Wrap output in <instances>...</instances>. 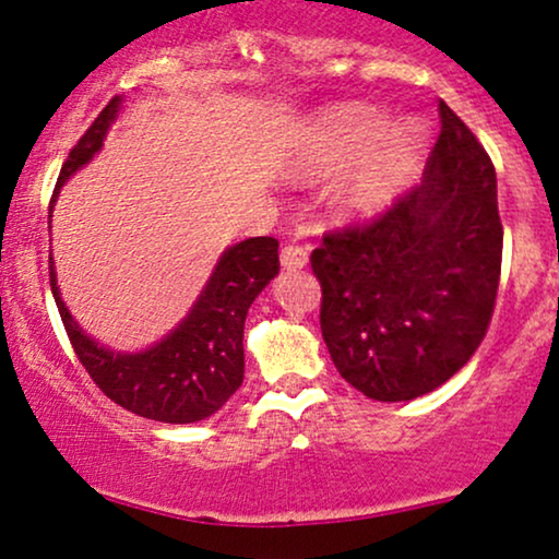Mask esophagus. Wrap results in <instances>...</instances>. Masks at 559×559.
<instances>
[{
  "label": "esophagus",
  "mask_w": 559,
  "mask_h": 559,
  "mask_svg": "<svg viewBox=\"0 0 559 559\" xmlns=\"http://www.w3.org/2000/svg\"><path fill=\"white\" fill-rule=\"evenodd\" d=\"M280 263L287 272H300V269H306V263H309V253L300 246H285L280 253Z\"/></svg>",
  "instance_id": "34e87169"
}]
</instances>
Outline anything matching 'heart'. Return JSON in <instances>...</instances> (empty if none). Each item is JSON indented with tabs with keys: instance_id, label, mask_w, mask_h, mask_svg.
<instances>
[{
	"instance_id": "heart-1",
	"label": "heart",
	"mask_w": 559,
	"mask_h": 559,
	"mask_svg": "<svg viewBox=\"0 0 559 559\" xmlns=\"http://www.w3.org/2000/svg\"><path fill=\"white\" fill-rule=\"evenodd\" d=\"M428 134L415 118H399L367 103L322 110L304 131L293 171L298 177H335L332 203L348 222H369L399 203L423 168Z\"/></svg>"
}]
</instances>
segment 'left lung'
<instances>
[{
    "label": "left lung",
    "mask_w": 559,
    "mask_h": 559,
    "mask_svg": "<svg viewBox=\"0 0 559 559\" xmlns=\"http://www.w3.org/2000/svg\"><path fill=\"white\" fill-rule=\"evenodd\" d=\"M438 116L423 185L374 224L328 235L311 253L332 364L388 404L425 396L465 367L499 290L497 171L443 99Z\"/></svg>",
    "instance_id": "1"
}]
</instances>
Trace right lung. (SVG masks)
<instances>
[{"mask_svg":"<svg viewBox=\"0 0 559 559\" xmlns=\"http://www.w3.org/2000/svg\"><path fill=\"white\" fill-rule=\"evenodd\" d=\"M121 108L123 97H112L62 163L58 187L49 200V224L60 190L103 150L105 136L118 121ZM277 250L280 242L274 237H248L229 246L218 255L209 282L185 319L158 343L142 350H116L81 328L60 296L52 255L49 285L73 350L99 391L140 417L187 425L216 415L242 385L246 317L250 304L280 274Z\"/></svg>","mask_w":559,"mask_h":559,"instance_id":"add662e5","label":"right lung"}]
</instances>
